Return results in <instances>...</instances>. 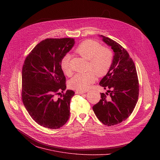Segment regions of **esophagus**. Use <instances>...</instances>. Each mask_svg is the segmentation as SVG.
<instances>
[{"instance_id": "1", "label": "esophagus", "mask_w": 160, "mask_h": 160, "mask_svg": "<svg viewBox=\"0 0 160 160\" xmlns=\"http://www.w3.org/2000/svg\"><path fill=\"white\" fill-rule=\"evenodd\" d=\"M76 94H82V93H86V91H76L75 92Z\"/></svg>"}]
</instances>
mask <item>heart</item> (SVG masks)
<instances>
[{"label":"heart","mask_w":160,"mask_h":160,"mask_svg":"<svg viewBox=\"0 0 160 160\" xmlns=\"http://www.w3.org/2000/svg\"><path fill=\"white\" fill-rule=\"evenodd\" d=\"M76 52L82 58L89 60L88 70L84 73H78L69 81L71 89L78 91L88 89L96 79V74L102 77L107 74L111 67L113 58L112 50L94 41L87 40L81 42L76 49ZM70 55H65L60 62V67L67 74H71L69 67Z\"/></svg>","instance_id":"heart-1"}]
</instances>
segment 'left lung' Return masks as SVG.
I'll list each match as a JSON object with an SVG mask.
<instances>
[{
    "label": "left lung",
    "instance_id": "1",
    "mask_svg": "<svg viewBox=\"0 0 160 160\" xmlns=\"http://www.w3.org/2000/svg\"><path fill=\"white\" fill-rule=\"evenodd\" d=\"M114 52L111 67L99 84L108 91L92 107L103 124L113 126L125 121L132 113L138 100L139 84L137 71L128 52L113 40L100 36Z\"/></svg>",
    "mask_w": 160,
    "mask_h": 160
}]
</instances>
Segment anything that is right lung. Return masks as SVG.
I'll return each mask as SVG.
<instances>
[{"label":"right lung","instance_id":"1","mask_svg":"<svg viewBox=\"0 0 160 160\" xmlns=\"http://www.w3.org/2000/svg\"><path fill=\"white\" fill-rule=\"evenodd\" d=\"M72 38L46 39L32 50L22 69L23 104L31 117L48 129L62 127L68 120L74 92L65 91L66 78L60 67L62 58L72 48Z\"/></svg>","mask_w":160,"mask_h":160}]
</instances>
